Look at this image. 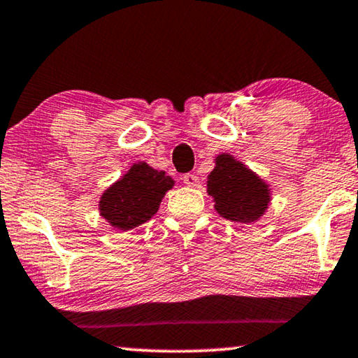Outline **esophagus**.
<instances>
[{
    "label": "esophagus",
    "mask_w": 358,
    "mask_h": 358,
    "mask_svg": "<svg viewBox=\"0 0 358 358\" xmlns=\"http://www.w3.org/2000/svg\"><path fill=\"white\" fill-rule=\"evenodd\" d=\"M184 184L187 185V187H199L200 185V179L197 178V176L195 174H184Z\"/></svg>",
    "instance_id": "34e87169"
}]
</instances>
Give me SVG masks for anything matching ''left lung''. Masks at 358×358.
Segmentation results:
<instances>
[{
    "instance_id": "8db88e82",
    "label": "left lung",
    "mask_w": 358,
    "mask_h": 358,
    "mask_svg": "<svg viewBox=\"0 0 358 358\" xmlns=\"http://www.w3.org/2000/svg\"><path fill=\"white\" fill-rule=\"evenodd\" d=\"M207 192L220 217L236 223L257 222L271 203V187L266 180L229 153L215 156Z\"/></svg>"
}]
</instances>
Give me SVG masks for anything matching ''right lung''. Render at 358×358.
I'll use <instances>...</instances> for the list:
<instances>
[{"instance_id":"add662e5","label":"right lung","mask_w":358,"mask_h":358,"mask_svg":"<svg viewBox=\"0 0 358 358\" xmlns=\"http://www.w3.org/2000/svg\"><path fill=\"white\" fill-rule=\"evenodd\" d=\"M174 179L150 164L135 163L119 180L104 190L99 213L112 228L129 231L153 217Z\"/></svg>"}]
</instances>
